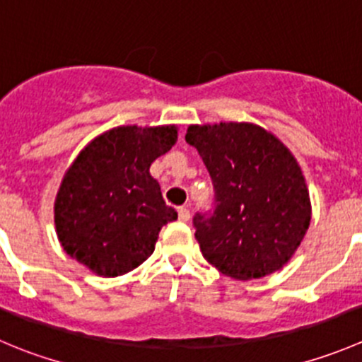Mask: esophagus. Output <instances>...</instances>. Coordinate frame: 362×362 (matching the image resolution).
<instances>
[{
    "instance_id": "esophagus-1",
    "label": "esophagus",
    "mask_w": 362,
    "mask_h": 362,
    "mask_svg": "<svg viewBox=\"0 0 362 362\" xmlns=\"http://www.w3.org/2000/svg\"><path fill=\"white\" fill-rule=\"evenodd\" d=\"M178 219H180V221L191 219V212H189V209H185V206H180V209H178Z\"/></svg>"
}]
</instances>
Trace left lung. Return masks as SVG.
Returning a JSON list of instances; mask_svg holds the SVG:
<instances>
[{
  "instance_id": "8db88e82",
  "label": "left lung",
  "mask_w": 362,
  "mask_h": 362,
  "mask_svg": "<svg viewBox=\"0 0 362 362\" xmlns=\"http://www.w3.org/2000/svg\"><path fill=\"white\" fill-rule=\"evenodd\" d=\"M185 141L202 156L216 191L212 216H194L206 262L240 281L283 269L311 221L310 191L293 153L247 122L189 125Z\"/></svg>"
}]
</instances>
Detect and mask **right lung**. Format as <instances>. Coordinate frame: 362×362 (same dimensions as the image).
<instances>
[{
    "instance_id": "1",
    "label": "right lung",
    "mask_w": 362,
    "mask_h": 362,
    "mask_svg": "<svg viewBox=\"0 0 362 362\" xmlns=\"http://www.w3.org/2000/svg\"><path fill=\"white\" fill-rule=\"evenodd\" d=\"M177 138L175 125H122L81 150L54 199L56 235L66 255L104 278L127 274L152 255L160 228L177 212L150 166Z\"/></svg>"
}]
</instances>
